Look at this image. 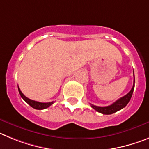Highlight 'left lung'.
<instances>
[{"instance_id":"obj_1","label":"left lung","mask_w":149,"mask_h":149,"mask_svg":"<svg viewBox=\"0 0 149 149\" xmlns=\"http://www.w3.org/2000/svg\"><path fill=\"white\" fill-rule=\"evenodd\" d=\"M134 84H135V78L134 80V85H133L132 89H131V91L127 93V95H125V96L122 97L121 98L118 99L117 101H116L113 104H112L111 105H109V106L107 107H98L95 106V105L91 104V107H93L94 110H95L96 111L98 112V113H101L102 114H106V115H110V114H113L116 112L119 111V110H122V108H124L126 105L128 104L129 101L131 100V96H132L133 92H134Z\"/></svg>"}]
</instances>
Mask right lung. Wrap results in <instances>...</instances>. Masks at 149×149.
<instances>
[{
	"mask_svg": "<svg viewBox=\"0 0 149 149\" xmlns=\"http://www.w3.org/2000/svg\"><path fill=\"white\" fill-rule=\"evenodd\" d=\"M18 92H19V94H20L21 97L23 98L24 101L30 105V107H32L33 108L36 109V110H43V109H46L48 108V107L51 106V104H53L54 101H51V102H48V103H42V102H39V101H33V100H31L30 98H27L23 93H22V91L20 90L19 87L18 86Z\"/></svg>",
	"mask_w": 149,
	"mask_h": 149,
	"instance_id": "obj_1",
	"label": "right lung"
}]
</instances>
